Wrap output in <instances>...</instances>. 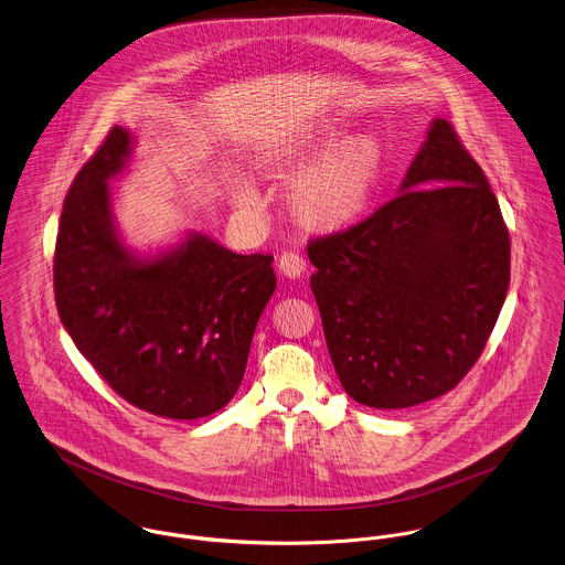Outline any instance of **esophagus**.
I'll return each instance as SVG.
<instances>
[{
	"label": "esophagus",
	"instance_id": "esophagus-1",
	"mask_svg": "<svg viewBox=\"0 0 565 565\" xmlns=\"http://www.w3.org/2000/svg\"><path fill=\"white\" fill-rule=\"evenodd\" d=\"M278 267H280V271H282L285 276H289V278H298V276H302V274H305V269H307V260L302 258V254H300V252L287 249V252H282V254H280Z\"/></svg>",
	"mask_w": 565,
	"mask_h": 565
}]
</instances>
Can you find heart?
<instances>
[{"label":"heart","mask_w":565,"mask_h":565,"mask_svg":"<svg viewBox=\"0 0 565 565\" xmlns=\"http://www.w3.org/2000/svg\"><path fill=\"white\" fill-rule=\"evenodd\" d=\"M305 166L308 169L294 180L289 191L291 215L309 231H339L367 206L383 169V148L374 135L363 132L345 139L339 121H323L278 148L267 161V171L294 175ZM235 200L245 206L252 204L254 189L239 182Z\"/></svg>","instance_id":"obj_1"}]
</instances>
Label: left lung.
<instances>
[{
    "label": "left lung",
    "instance_id": "left-lung-1",
    "mask_svg": "<svg viewBox=\"0 0 565 565\" xmlns=\"http://www.w3.org/2000/svg\"><path fill=\"white\" fill-rule=\"evenodd\" d=\"M307 252L334 372L372 408L455 390L483 354L511 278L498 200L446 119L433 121L392 202Z\"/></svg>",
    "mask_w": 565,
    "mask_h": 565
}]
</instances>
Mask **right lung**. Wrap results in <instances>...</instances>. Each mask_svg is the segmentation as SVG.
I'll use <instances>...</instances> for the list:
<instances>
[{
	"mask_svg": "<svg viewBox=\"0 0 565 565\" xmlns=\"http://www.w3.org/2000/svg\"><path fill=\"white\" fill-rule=\"evenodd\" d=\"M130 154L113 126L74 178L54 252L61 322L126 403L198 419L233 401L258 318L276 289L271 254H235L193 235L152 260L115 235L108 180Z\"/></svg>",
	"mask_w": 565,
	"mask_h": 565,
	"instance_id": "right-lung-1",
	"label": "right lung"
}]
</instances>
